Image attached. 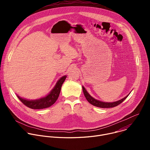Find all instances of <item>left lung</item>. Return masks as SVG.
<instances>
[{
  "instance_id": "1",
  "label": "left lung",
  "mask_w": 150,
  "mask_h": 150,
  "mask_svg": "<svg viewBox=\"0 0 150 150\" xmlns=\"http://www.w3.org/2000/svg\"><path fill=\"white\" fill-rule=\"evenodd\" d=\"M82 90H83V93L84 94V96L86 98V99L87 100V101L91 104L92 105L96 106V107H98V108H114V107H116L117 105H118L119 104H120V103H122L127 97V96H129L128 94L127 96H126L125 98L115 101V102H113V103H105V102H102L98 100H97L96 99H94L93 97H92L86 91V90L85 89V88L83 87H82Z\"/></svg>"
}]
</instances>
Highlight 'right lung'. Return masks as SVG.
<instances>
[{
  "label": "right lung",
  "instance_id": "right-lung-1",
  "mask_svg": "<svg viewBox=\"0 0 150 150\" xmlns=\"http://www.w3.org/2000/svg\"><path fill=\"white\" fill-rule=\"evenodd\" d=\"M66 78L67 76H62L57 81L55 87L50 93V94H49L46 97L44 98H41L36 100H27L21 98L18 96H17V97L25 105L30 109H42L49 108V107L52 105L57 100L60 92L62 85L63 82L65 81Z\"/></svg>",
  "mask_w": 150,
  "mask_h": 150
}]
</instances>
